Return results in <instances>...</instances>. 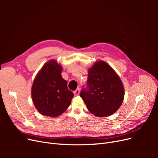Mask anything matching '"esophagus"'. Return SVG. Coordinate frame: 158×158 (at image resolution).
I'll list each match as a JSON object with an SVG mask.
<instances>
[{"instance_id": "obj_1", "label": "esophagus", "mask_w": 158, "mask_h": 158, "mask_svg": "<svg viewBox=\"0 0 158 158\" xmlns=\"http://www.w3.org/2000/svg\"><path fill=\"white\" fill-rule=\"evenodd\" d=\"M80 89H79V88H78V89H76L74 92V94L75 95H78L79 94H80Z\"/></svg>"}]
</instances>
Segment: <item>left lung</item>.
I'll return each instance as SVG.
<instances>
[{"mask_svg":"<svg viewBox=\"0 0 158 158\" xmlns=\"http://www.w3.org/2000/svg\"><path fill=\"white\" fill-rule=\"evenodd\" d=\"M87 89H83L80 97L88 111L99 117L109 116L121 107L125 89L120 77L111 66L98 60L88 70Z\"/></svg>","mask_w":158,"mask_h":158,"instance_id":"left-lung-1","label":"left lung"}]
</instances>
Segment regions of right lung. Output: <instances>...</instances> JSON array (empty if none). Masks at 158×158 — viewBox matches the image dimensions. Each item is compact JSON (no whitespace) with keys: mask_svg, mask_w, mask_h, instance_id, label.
<instances>
[{"mask_svg":"<svg viewBox=\"0 0 158 158\" xmlns=\"http://www.w3.org/2000/svg\"><path fill=\"white\" fill-rule=\"evenodd\" d=\"M61 65L52 59L38 72L31 87V98L36 109L41 114L59 117L71 103L74 94L62 78Z\"/></svg>","mask_w":158,"mask_h":158,"instance_id":"obj_1","label":"right lung"}]
</instances>
